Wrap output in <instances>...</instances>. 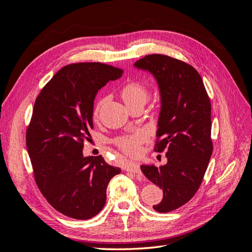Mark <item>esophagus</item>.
<instances>
[{"instance_id": "34e87169", "label": "esophagus", "mask_w": 252, "mask_h": 252, "mask_svg": "<svg viewBox=\"0 0 252 252\" xmlns=\"http://www.w3.org/2000/svg\"><path fill=\"white\" fill-rule=\"evenodd\" d=\"M126 171L128 172H132L135 174H140L141 173V168H140V165L136 164V163H130L126 166Z\"/></svg>"}]
</instances>
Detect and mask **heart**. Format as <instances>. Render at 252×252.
I'll return each instance as SVG.
<instances>
[{
    "label": "heart",
    "instance_id": "b5f03b06",
    "mask_svg": "<svg viewBox=\"0 0 252 252\" xmlns=\"http://www.w3.org/2000/svg\"><path fill=\"white\" fill-rule=\"evenodd\" d=\"M121 95L123 97L127 107L136 104H145L149 97V91L146 86L139 82H129L121 90ZM103 101H100L94 109V117L97 118L100 113ZM149 138V133L145 129H134L127 134H124L117 139L118 147L129 156H138L141 150V145Z\"/></svg>",
    "mask_w": 252,
    "mask_h": 252
}]
</instances>
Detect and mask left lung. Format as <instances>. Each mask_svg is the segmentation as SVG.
I'll use <instances>...</instances> for the list:
<instances>
[{"label": "left lung", "instance_id": "obj_1", "mask_svg": "<svg viewBox=\"0 0 252 252\" xmlns=\"http://www.w3.org/2000/svg\"><path fill=\"white\" fill-rule=\"evenodd\" d=\"M134 67L149 71L161 95L155 150L165 149L163 166L142 165L144 175L163 189V200L154 205L169 212L186 204L203 181L212 155L211 104L201 75L183 61L164 55H148Z\"/></svg>", "mask_w": 252, "mask_h": 252}]
</instances>
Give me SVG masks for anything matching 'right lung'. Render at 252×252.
Instances as JSON below:
<instances>
[{
	"mask_svg": "<svg viewBox=\"0 0 252 252\" xmlns=\"http://www.w3.org/2000/svg\"><path fill=\"white\" fill-rule=\"evenodd\" d=\"M123 70L103 63L63 67L37 95L26 131L34 180L59 212L77 220L96 216L106 203L109 181L121 172L102 156L84 157V141L94 128L97 91Z\"/></svg>",
	"mask_w": 252,
	"mask_h": 252,
	"instance_id": "obj_1",
	"label": "right lung"
}]
</instances>
